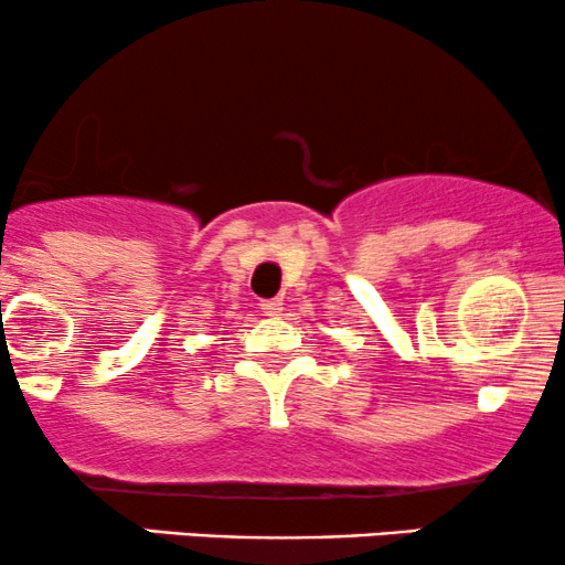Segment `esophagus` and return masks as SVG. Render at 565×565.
Here are the masks:
<instances>
[{"instance_id":"obj_1","label":"esophagus","mask_w":565,"mask_h":565,"mask_svg":"<svg viewBox=\"0 0 565 565\" xmlns=\"http://www.w3.org/2000/svg\"><path fill=\"white\" fill-rule=\"evenodd\" d=\"M260 310L263 316H270V319H276V316H281V300H263L260 302Z\"/></svg>"}]
</instances>
